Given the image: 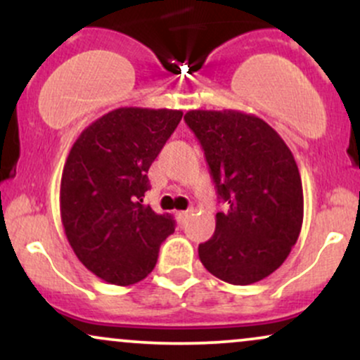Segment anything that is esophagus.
<instances>
[{
	"label": "esophagus",
	"mask_w": 360,
	"mask_h": 360,
	"mask_svg": "<svg viewBox=\"0 0 360 360\" xmlns=\"http://www.w3.org/2000/svg\"><path fill=\"white\" fill-rule=\"evenodd\" d=\"M177 220L179 221H186L189 217H191V210H184V212H177Z\"/></svg>",
	"instance_id": "esophagus-1"
}]
</instances>
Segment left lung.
Listing matches in <instances>:
<instances>
[{
    "label": "left lung",
    "instance_id": "8db88e82",
    "mask_svg": "<svg viewBox=\"0 0 360 360\" xmlns=\"http://www.w3.org/2000/svg\"><path fill=\"white\" fill-rule=\"evenodd\" d=\"M186 123L205 150L226 212L198 254L206 271L235 286L272 274L286 260L303 225V186L289 147L255 115L191 110Z\"/></svg>",
    "mask_w": 360,
    "mask_h": 360
}]
</instances>
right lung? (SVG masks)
Returning a JSON list of instances; mask_svg holds the SVG:
<instances>
[{
	"instance_id": "right-lung-1",
	"label": "right lung",
	"mask_w": 360,
	"mask_h": 360,
	"mask_svg": "<svg viewBox=\"0 0 360 360\" xmlns=\"http://www.w3.org/2000/svg\"><path fill=\"white\" fill-rule=\"evenodd\" d=\"M183 118L181 110L117 108L81 131L60 179V218L74 254L98 278L135 284L174 232L143 196L147 172Z\"/></svg>"
}]
</instances>
